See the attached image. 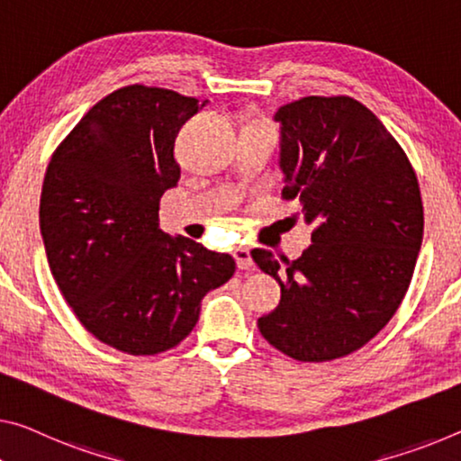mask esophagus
Returning <instances> with one entry per match:
<instances>
[{"mask_svg": "<svg viewBox=\"0 0 461 461\" xmlns=\"http://www.w3.org/2000/svg\"><path fill=\"white\" fill-rule=\"evenodd\" d=\"M232 255H235L239 270H253V267H255L253 258H251V251L247 249V247H237L235 253H232Z\"/></svg>", "mask_w": 461, "mask_h": 461, "instance_id": "obj_1", "label": "esophagus"}]
</instances>
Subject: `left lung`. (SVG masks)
Instances as JSON below:
<instances>
[{
	"mask_svg": "<svg viewBox=\"0 0 461 461\" xmlns=\"http://www.w3.org/2000/svg\"><path fill=\"white\" fill-rule=\"evenodd\" d=\"M274 122L282 195L299 197L315 230L299 259L251 251L282 293L258 328L286 357L323 363L358 350L398 311L422 243L420 189L398 141L350 96H304Z\"/></svg>",
	"mask_w": 461,
	"mask_h": 461,
	"instance_id": "8db88e82",
	"label": "left lung"
}]
</instances>
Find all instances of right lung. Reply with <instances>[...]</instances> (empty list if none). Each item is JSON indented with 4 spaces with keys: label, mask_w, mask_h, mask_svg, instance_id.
Returning <instances> with one entry per match:
<instances>
[{
    "label": "right lung",
    "mask_w": 461,
    "mask_h": 461,
    "mask_svg": "<svg viewBox=\"0 0 461 461\" xmlns=\"http://www.w3.org/2000/svg\"><path fill=\"white\" fill-rule=\"evenodd\" d=\"M208 101L133 84L104 96L61 141L41 194L49 267L80 323L127 354L185 339L202 299L235 259L158 229V202L176 185L175 138Z\"/></svg>",
    "instance_id": "obj_1"
}]
</instances>
